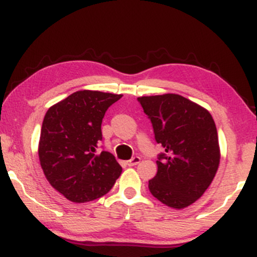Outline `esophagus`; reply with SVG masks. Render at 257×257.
<instances>
[{"label": "esophagus", "instance_id": "esophagus-1", "mask_svg": "<svg viewBox=\"0 0 257 257\" xmlns=\"http://www.w3.org/2000/svg\"><path fill=\"white\" fill-rule=\"evenodd\" d=\"M139 163H140V157H133L132 159H129V161L126 162V164H128L129 167H134Z\"/></svg>", "mask_w": 257, "mask_h": 257}]
</instances>
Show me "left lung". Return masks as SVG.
Segmentation results:
<instances>
[{
    "label": "left lung",
    "instance_id": "left-lung-1",
    "mask_svg": "<svg viewBox=\"0 0 257 257\" xmlns=\"http://www.w3.org/2000/svg\"><path fill=\"white\" fill-rule=\"evenodd\" d=\"M151 120L159 153L156 176L149 181L153 197L182 209L202 197L220 164L215 122L205 108L178 94L138 98Z\"/></svg>",
    "mask_w": 257,
    "mask_h": 257
}]
</instances>
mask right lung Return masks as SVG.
<instances>
[{
	"label": "right lung",
	"mask_w": 257,
	"mask_h": 257,
	"mask_svg": "<svg viewBox=\"0 0 257 257\" xmlns=\"http://www.w3.org/2000/svg\"><path fill=\"white\" fill-rule=\"evenodd\" d=\"M120 98V94L79 90L44 116L38 144L41 167L49 184L71 202L105 196L122 173L112 153H96L105 112Z\"/></svg>",
	"instance_id": "obj_1"
}]
</instances>
